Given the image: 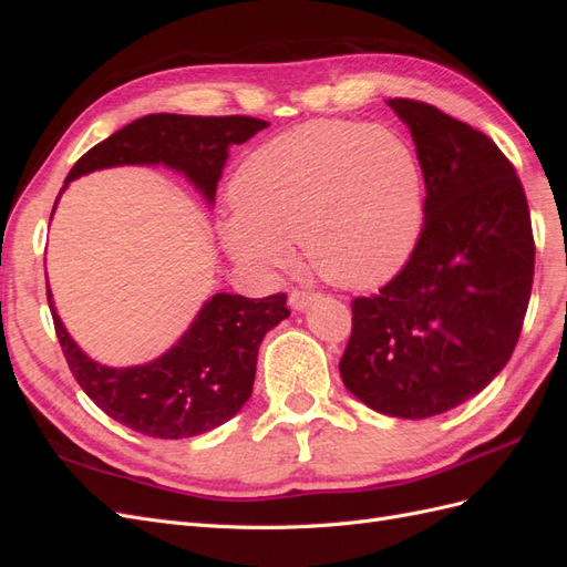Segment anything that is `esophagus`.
Instances as JSON below:
<instances>
[{"label":"esophagus","mask_w":567,"mask_h":567,"mask_svg":"<svg viewBox=\"0 0 567 567\" xmlns=\"http://www.w3.org/2000/svg\"><path fill=\"white\" fill-rule=\"evenodd\" d=\"M319 298V293L317 290H302V288H293L290 290V296H288V302L296 307V310H307V307L312 305V300H317Z\"/></svg>","instance_id":"1"}]
</instances>
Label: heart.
Listing matches in <instances>:
<instances>
[{
  "label": "heart",
  "mask_w": 567,
  "mask_h": 567,
  "mask_svg": "<svg viewBox=\"0 0 567 567\" xmlns=\"http://www.w3.org/2000/svg\"><path fill=\"white\" fill-rule=\"evenodd\" d=\"M236 215L221 238L238 262L290 265L288 244L338 286H371L398 271L423 221V177L400 134L319 120L262 144L234 179Z\"/></svg>",
  "instance_id": "heart-1"
}]
</instances>
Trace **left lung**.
Here are the masks:
<instances>
[{
    "label": "left lung",
    "mask_w": 567,
    "mask_h": 567,
    "mask_svg": "<svg viewBox=\"0 0 567 567\" xmlns=\"http://www.w3.org/2000/svg\"><path fill=\"white\" fill-rule=\"evenodd\" d=\"M388 106L414 136L423 227L379 293L352 300L340 375L373 411L427 419L475 398L516 350L535 236L516 167L487 134L425 101Z\"/></svg>",
    "instance_id": "1"
}]
</instances>
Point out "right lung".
I'll return each instance as SVG.
<instances>
[{"label":"right lung","instance_id":"right-lung-1","mask_svg":"<svg viewBox=\"0 0 567 567\" xmlns=\"http://www.w3.org/2000/svg\"><path fill=\"white\" fill-rule=\"evenodd\" d=\"M267 125V120L250 115H144L84 153L65 184L101 167L165 163L182 169L205 198L215 200L229 144H244ZM47 300L78 385L117 423L161 440L208 433L236 416L252 392L265 333L290 315L286 293L260 300L217 293L177 346L156 362L111 369L96 364L68 336L49 288Z\"/></svg>","mask_w":567,"mask_h":567}]
</instances>
